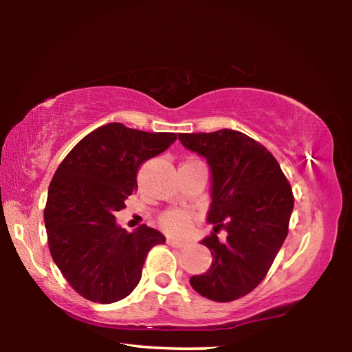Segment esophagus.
Segmentation results:
<instances>
[{
    "mask_svg": "<svg viewBox=\"0 0 352 352\" xmlns=\"http://www.w3.org/2000/svg\"><path fill=\"white\" fill-rule=\"evenodd\" d=\"M166 242H168V245H170V247H175V248H180V247H183V245H184V242H183V241L174 239V237H168V239H166Z\"/></svg>",
    "mask_w": 352,
    "mask_h": 352,
    "instance_id": "obj_1",
    "label": "esophagus"
}]
</instances>
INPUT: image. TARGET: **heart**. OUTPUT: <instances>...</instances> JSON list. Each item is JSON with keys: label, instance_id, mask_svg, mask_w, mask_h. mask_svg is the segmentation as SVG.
Here are the masks:
<instances>
[{"label": "heart", "instance_id": "b5f03b06", "mask_svg": "<svg viewBox=\"0 0 352 352\" xmlns=\"http://www.w3.org/2000/svg\"><path fill=\"white\" fill-rule=\"evenodd\" d=\"M158 223L166 233L183 234L190 226V217L183 211H166L158 219Z\"/></svg>", "mask_w": 352, "mask_h": 352}]
</instances>
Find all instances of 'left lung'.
<instances>
[{
	"label": "left lung",
	"instance_id": "left-lung-1",
	"mask_svg": "<svg viewBox=\"0 0 352 352\" xmlns=\"http://www.w3.org/2000/svg\"><path fill=\"white\" fill-rule=\"evenodd\" d=\"M178 140L206 158L212 175L208 222L214 233L201 241L212 264L189 283L208 300L234 301L258 287L287 237L294 210L290 183L276 158L237 130L178 133ZM222 229L227 237L219 240Z\"/></svg>",
	"mask_w": 352,
	"mask_h": 352
}]
</instances>
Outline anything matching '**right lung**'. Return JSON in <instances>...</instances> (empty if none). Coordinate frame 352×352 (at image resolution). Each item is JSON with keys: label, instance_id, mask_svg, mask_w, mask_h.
I'll return each mask as SVG.
<instances>
[{"label": "right lung", "instance_id": "right-lung-1", "mask_svg": "<svg viewBox=\"0 0 352 352\" xmlns=\"http://www.w3.org/2000/svg\"><path fill=\"white\" fill-rule=\"evenodd\" d=\"M175 133H151L110 122L73 147L52 177L45 208L50 252L77 294L110 305L132 294L148 250L166 237L141 225L133 233L115 212L138 188L136 172L164 152Z\"/></svg>", "mask_w": 352, "mask_h": 352}]
</instances>
